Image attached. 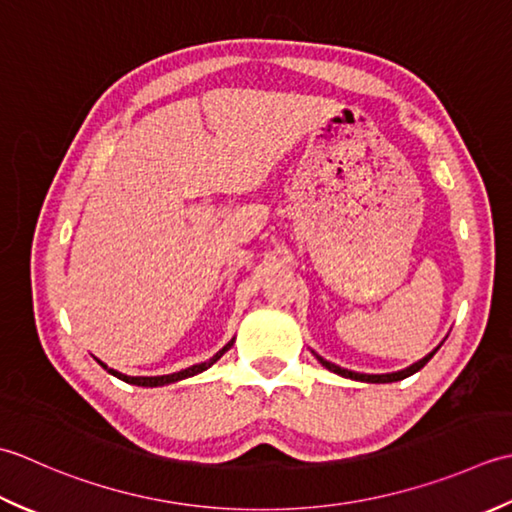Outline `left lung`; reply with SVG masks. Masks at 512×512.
Masks as SVG:
<instances>
[{
  "label": "left lung",
  "mask_w": 512,
  "mask_h": 512,
  "mask_svg": "<svg viewBox=\"0 0 512 512\" xmlns=\"http://www.w3.org/2000/svg\"><path fill=\"white\" fill-rule=\"evenodd\" d=\"M440 347H442V342H440ZM440 347H435L431 353H426V356H424L422 360L413 362L411 367L400 369V371H393V373H358V371H351V369L338 367V364H333V362L325 360L322 356H318L316 351H314V356L318 358V362L322 364V367L329 369L331 373H338V375H342V378H351V380H358V382H371V384H387V382H398V380H404V378H409V375H413V373L420 371V369L424 367V364L429 362V360L435 356L437 349H440Z\"/></svg>",
  "instance_id": "1"
}]
</instances>
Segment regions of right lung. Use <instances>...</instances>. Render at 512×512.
I'll list each match as a JSON object with an SVG mask.
<instances>
[{
	"instance_id": "add662e5",
	"label": "right lung",
	"mask_w": 512,
	"mask_h": 512,
	"mask_svg": "<svg viewBox=\"0 0 512 512\" xmlns=\"http://www.w3.org/2000/svg\"><path fill=\"white\" fill-rule=\"evenodd\" d=\"M234 340H236V338L229 340V342L225 344V347H223L221 351H216L214 356H212L210 360H207V362H198V364H192V367L181 369V371H176V373H168V375H125V373H121V371L110 369L106 362H101V360H97V358H95V360H97V362L101 364V367L106 369L110 375H114V378H119V380L128 382V384H134V387H163V384L181 382V380H185V378H192V375H196V373H203L205 369H210L216 360L223 358V353H225L227 349H232Z\"/></svg>"
}]
</instances>
